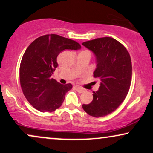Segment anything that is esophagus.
<instances>
[{
	"instance_id": "esophagus-1",
	"label": "esophagus",
	"mask_w": 153,
	"mask_h": 153,
	"mask_svg": "<svg viewBox=\"0 0 153 153\" xmlns=\"http://www.w3.org/2000/svg\"><path fill=\"white\" fill-rule=\"evenodd\" d=\"M75 88H76V90L78 91V92L79 93H82L85 91V89L82 88H81L80 86H79V85H76V86H75Z\"/></svg>"
}]
</instances>
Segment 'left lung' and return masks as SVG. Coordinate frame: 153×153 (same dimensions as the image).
<instances>
[{"label":"left lung","instance_id":"obj_1","mask_svg":"<svg viewBox=\"0 0 153 153\" xmlns=\"http://www.w3.org/2000/svg\"><path fill=\"white\" fill-rule=\"evenodd\" d=\"M82 45L96 56L94 76L101 81L93 101L82 104V108L91 117H104L117 109L129 92L132 73L130 55L124 45L111 37L98 38Z\"/></svg>","mask_w":153,"mask_h":153}]
</instances>
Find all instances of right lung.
<instances>
[{
	"instance_id": "1",
	"label": "right lung",
	"mask_w": 153,
	"mask_h": 153,
	"mask_svg": "<svg viewBox=\"0 0 153 153\" xmlns=\"http://www.w3.org/2000/svg\"><path fill=\"white\" fill-rule=\"evenodd\" d=\"M80 44L57 34L39 36L30 44L19 69L23 94L34 108L42 112H52L62 104L65 96L73 88L52 78L58 64L57 57L65 50H80Z\"/></svg>"
}]
</instances>
